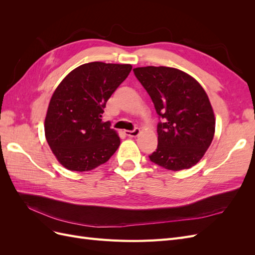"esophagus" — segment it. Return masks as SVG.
<instances>
[{
    "mask_svg": "<svg viewBox=\"0 0 255 255\" xmlns=\"http://www.w3.org/2000/svg\"><path fill=\"white\" fill-rule=\"evenodd\" d=\"M139 133H140V129L137 128H135L133 130H125V134L128 137H136L139 135Z\"/></svg>",
    "mask_w": 255,
    "mask_h": 255,
    "instance_id": "esophagus-1",
    "label": "esophagus"
}]
</instances>
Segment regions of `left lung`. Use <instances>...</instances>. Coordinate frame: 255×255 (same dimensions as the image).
Masks as SVG:
<instances>
[{"label": "left lung", "mask_w": 255, "mask_h": 255, "mask_svg": "<svg viewBox=\"0 0 255 255\" xmlns=\"http://www.w3.org/2000/svg\"><path fill=\"white\" fill-rule=\"evenodd\" d=\"M133 71L161 119L157 149L149 155L150 160L172 171L195 166L215 133V116L206 92L179 69L148 66Z\"/></svg>", "instance_id": "1"}]
</instances>
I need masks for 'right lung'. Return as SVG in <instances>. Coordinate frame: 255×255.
<instances>
[{
  "mask_svg": "<svg viewBox=\"0 0 255 255\" xmlns=\"http://www.w3.org/2000/svg\"><path fill=\"white\" fill-rule=\"evenodd\" d=\"M132 70L130 65L101 61L75 68L54 91L44 121L54 155L71 171L106 163L120 145L111 123L102 121L107 100Z\"/></svg>",
  "mask_w": 255,
  "mask_h": 255,
  "instance_id": "add662e5",
  "label": "right lung"
}]
</instances>
